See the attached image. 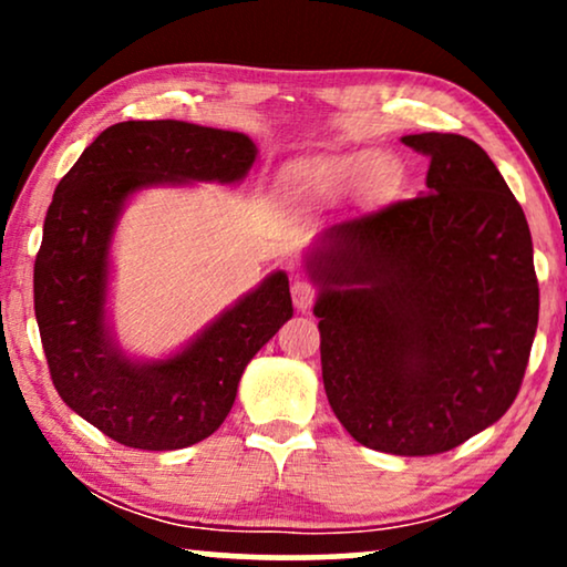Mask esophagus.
<instances>
[{
	"mask_svg": "<svg viewBox=\"0 0 567 567\" xmlns=\"http://www.w3.org/2000/svg\"><path fill=\"white\" fill-rule=\"evenodd\" d=\"M291 299H293V307H297V312H309L317 301V289L309 281H293Z\"/></svg>",
	"mask_w": 567,
	"mask_h": 567,
	"instance_id": "1",
	"label": "esophagus"
}]
</instances>
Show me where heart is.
<instances>
[{
    "label": "heart",
    "instance_id": "b5f03b06",
    "mask_svg": "<svg viewBox=\"0 0 567 567\" xmlns=\"http://www.w3.org/2000/svg\"><path fill=\"white\" fill-rule=\"evenodd\" d=\"M392 177V162L374 150L348 152L309 165L307 190L315 198H346L361 190H382Z\"/></svg>",
    "mask_w": 567,
    "mask_h": 567
}]
</instances>
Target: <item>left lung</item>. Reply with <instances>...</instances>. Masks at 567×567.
<instances>
[{
    "label": "left lung",
    "instance_id": "8db88e82",
    "mask_svg": "<svg viewBox=\"0 0 567 567\" xmlns=\"http://www.w3.org/2000/svg\"><path fill=\"white\" fill-rule=\"evenodd\" d=\"M402 144L431 159L425 190L324 229L307 270L332 413L363 446L429 456L514 405L539 284L529 224L483 146L436 131Z\"/></svg>",
    "mask_w": 567,
    "mask_h": 567
}]
</instances>
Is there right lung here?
<instances>
[{
	"instance_id": "obj_1",
	"label": "right lung",
	"mask_w": 567,
	"mask_h": 567,
	"mask_svg": "<svg viewBox=\"0 0 567 567\" xmlns=\"http://www.w3.org/2000/svg\"><path fill=\"white\" fill-rule=\"evenodd\" d=\"M255 154L237 131L123 121L56 185L33 270L43 353L61 400L123 446L173 452L212 436L247 363L293 315L289 278L276 270L165 361L128 359L105 324L107 252L128 196L165 183H237Z\"/></svg>"
}]
</instances>
